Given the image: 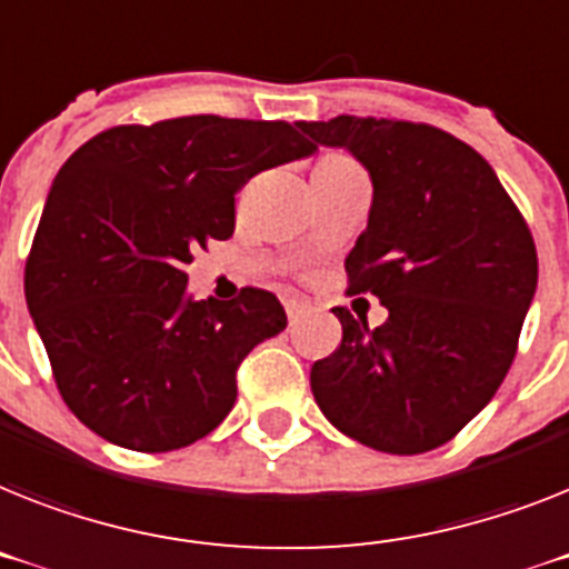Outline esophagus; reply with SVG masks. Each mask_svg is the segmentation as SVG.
Segmentation results:
<instances>
[{
  "label": "esophagus",
  "instance_id": "1",
  "mask_svg": "<svg viewBox=\"0 0 569 569\" xmlns=\"http://www.w3.org/2000/svg\"><path fill=\"white\" fill-rule=\"evenodd\" d=\"M303 312H307V307H303L300 300H286V315H289V321L295 323Z\"/></svg>",
  "mask_w": 569,
  "mask_h": 569
}]
</instances>
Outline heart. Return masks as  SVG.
Returning <instances> with one entry per match:
<instances>
[{"label":"heart","instance_id":"1","mask_svg":"<svg viewBox=\"0 0 569 569\" xmlns=\"http://www.w3.org/2000/svg\"><path fill=\"white\" fill-rule=\"evenodd\" d=\"M315 170H356V164L347 156H327L315 164Z\"/></svg>","mask_w":569,"mask_h":569}]
</instances>
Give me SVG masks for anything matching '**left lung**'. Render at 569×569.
Segmentation results:
<instances>
[{
  "mask_svg": "<svg viewBox=\"0 0 569 569\" xmlns=\"http://www.w3.org/2000/svg\"><path fill=\"white\" fill-rule=\"evenodd\" d=\"M298 127L370 170L373 204L347 257V295H376L390 312L367 329L332 309L343 336L312 365L315 399L338 431L376 451L446 446L498 393L518 352L538 286L527 219L489 161L431 123L338 114Z\"/></svg>",
  "mask_w": 569,
  "mask_h": 569,
  "instance_id": "obj_1",
  "label": "left lung"
}]
</instances>
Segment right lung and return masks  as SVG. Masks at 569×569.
<instances>
[{
    "label": "right lung",
    "instance_id": "1",
    "mask_svg": "<svg viewBox=\"0 0 569 569\" xmlns=\"http://www.w3.org/2000/svg\"><path fill=\"white\" fill-rule=\"evenodd\" d=\"M315 150L286 121L188 114L98 132L60 167L26 260V300L63 402L132 451H176L237 402V370L286 329L246 286L196 300V248L228 240L251 176Z\"/></svg>",
    "mask_w": 569,
    "mask_h": 569
}]
</instances>
